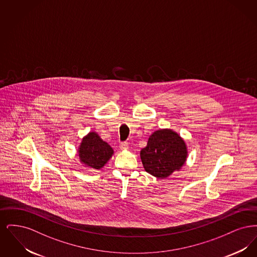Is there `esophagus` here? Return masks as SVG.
<instances>
[{"instance_id":"esophagus-1","label":"esophagus","mask_w":257,"mask_h":257,"mask_svg":"<svg viewBox=\"0 0 257 257\" xmlns=\"http://www.w3.org/2000/svg\"><path fill=\"white\" fill-rule=\"evenodd\" d=\"M119 147H120V149L121 150H126V149H128V143H126V142H123V143H120V145H119Z\"/></svg>"}]
</instances>
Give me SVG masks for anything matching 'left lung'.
Wrapping results in <instances>:
<instances>
[{
    "mask_svg": "<svg viewBox=\"0 0 257 257\" xmlns=\"http://www.w3.org/2000/svg\"><path fill=\"white\" fill-rule=\"evenodd\" d=\"M188 156L183 139L171 129H160L148 139L141 150V159L148 173L157 178H167L179 171Z\"/></svg>",
    "mask_w": 257,
    "mask_h": 257,
    "instance_id": "8db88e82",
    "label": "left lung"
}]
</instances>
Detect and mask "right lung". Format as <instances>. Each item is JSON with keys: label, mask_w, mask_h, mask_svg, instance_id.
<instances>
[{"label": "right lung", "mask_w": 257, "mask_h": 257, "mask_svg": "<svg viewBox=\"0 0 257 257\" xmlns=\"http://www.w3.org/2000/svg\"><path fill=\"white\" fill-rule=\"evenodd\" d=\"M112 154V148L95 132H89L84 137L78 149L81 163L86 167L95 170L103 168Z\"/></svg>", "instance_id": "obj_1"}]
</instances>
